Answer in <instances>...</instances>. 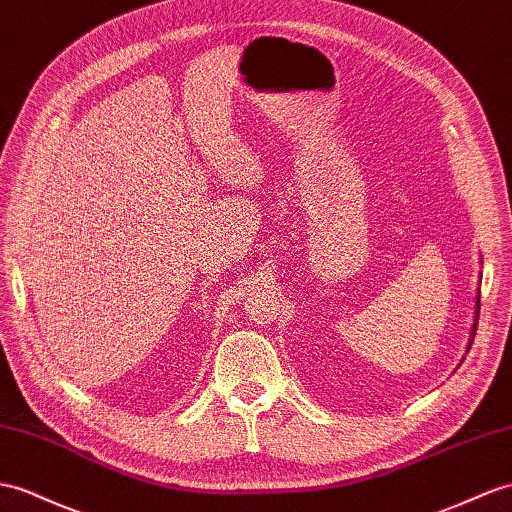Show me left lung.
<instances>
[{
  "mask_svg": "<svg viewBox=\"0 0 512 512\" xmlns=\"http://www.w3.org/2000/svg\"><path fill=\"white\" fill-rule=\"evenodd\" d=\"M480 313V298H478V303H476V316ZM476 326H478V318H476V322H474V329H471V339H469V348H471V342H474V335H476Z\"/></svg>",
  "mask_w": 512,
  "mask_h": 512,
  "instance_id": "1",
  "label": "left lung"
}]
</instances>
